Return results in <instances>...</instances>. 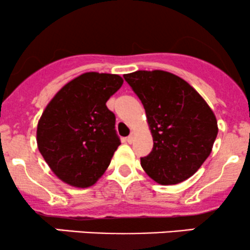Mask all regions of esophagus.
Wrapping results in <instances>:
<instances>
[{
	"mask_svg": "<svg viewBox=\"0 0 250 250\" xmlns=\"http://www.w3.org/2000/svg\"><path fill=\"white\" fill-rule=\"evenodd\" d=\"M134 140H135V133H131V134L129 135V136L127 137V142H128V143H133Z\"/></svg>",
	"mask_w": 250,
	"mask_h": 250,
	"instance_id": "esophagus-1",
	"label": "esophagus"
}]
</instances>
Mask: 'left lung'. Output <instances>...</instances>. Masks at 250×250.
Instances as JSON below:
<instances>
[{"label":"left lung","instance_id":"1","mask_svg":"<svg viewBox=\"0 0 250 250\" xmlns=\"http://www.w3.org/2000/svg\"><path fill=\"white\" fill-rule=\"evenodd\" d=\"M125 80L141 100L153 136V150L141 159L143 170L162 186L193 176L219 131L208 103L188 82L165 70H137Z\"/></svg>","mask_w":250,"mask_h":250}]
</instances>
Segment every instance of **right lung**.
<instances>
[{
    "label": "right lung",
    "instance_id": "1",
    "mask_svg": "<svg viewBox=\"0 0 250 250\" xmlns=\"http://www.w3.org/2000/svg\"><path fill=\"white\" fill-rule=\"evenodd\" d=\"M116 74L89 71L64 84L37 123V147L54 174L71 187L95 185L121 145L105 103L122 87Z\"/></svg>",
    "mask_w": 250,
    "mask_h": 250
}]
</instances>
